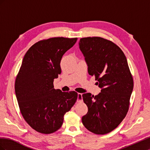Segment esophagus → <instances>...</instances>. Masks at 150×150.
<instances>
[{"mask_svg":"<svg viewBox=\"0 0 150 150\" xmlns=\"http://www.w3.org/2000/svg\"><path fill=\"white\" fill-rule=\"evenodd\" d=\"M82 94L81 93H78V103H79V102H81L83 101V96H82Z\"/></svg>","mask_w":150,"mask_h":150,"instance_id":"esophagus-1","label":"esophagus"}]
</instances>
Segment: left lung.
<instances>
[{"mask_svg": "<svg viewBox=\"0 0 150 150\" xmlns=\"http://www.w3.org/2000/svg\"><path fill=\"white\" fill-rule=\"evenodd\" d=\"M79 48L94 76L101 93L94 96L83 94L88 112L82 117L86 129L96 134H105L116 128L129 107L133 79L122 50L110 40L100 37L81 38Z\"/></svg>", "mask_w": 150, "mask_h": 150, "instance_id": "obj_1", "label": "left lung"}]
</instances>
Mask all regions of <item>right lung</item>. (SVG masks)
Segmentation results:
<instances>
[{"label": "right lung", "mask_w": 150, "mask_h": 150, "mask_svg": "<svg viewBox=\"0 0 150 150\" xmlns=\"http://www.w3.org/2000/svg\"><path fill=\"white\" fill-rule=\"evenodd\" d=\"M77 39L58 37L39 40L24 57L16 78V95L22 117L39 133L51 134L59 129L66 112L78 99L74 91L62 92L53 84L61 73L62 56Z\"/></svg>", "instance_id": "add662e5"}]
</instances>
